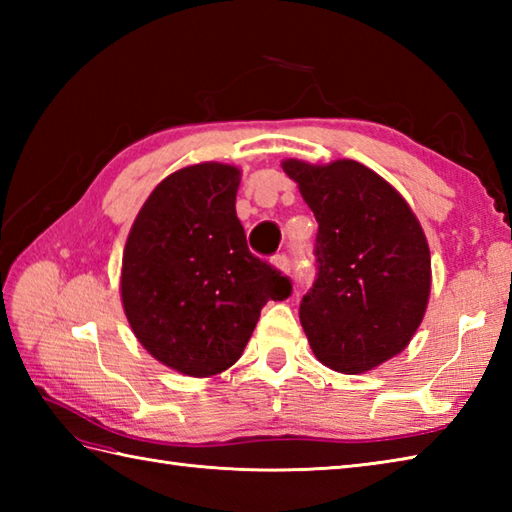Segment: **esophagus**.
Wrapping results in <instances>:
<instances>
[{
	"label": "esophagus",
	"instance_id": "obj_1",
	"mask_svg": "<svg viewBox=\"0 0 512 512\" xmlns=\"http://www.w3.org/2000/svg\"><path fill=\"white\" fill-rule=\"evenodd\" d=\"M273 264L281 270V273H286V275H290L292 273V262H290V257L288 255H277L275 259H273Z\"/></svg>",
	"mask_w": 512,
	"mask_h": 512
}]
</instances>
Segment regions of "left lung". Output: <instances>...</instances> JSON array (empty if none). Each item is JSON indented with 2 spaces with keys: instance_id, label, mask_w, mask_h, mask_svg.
<instances>
[{
  "instance_id": "8db88e82",
  "label": "left lung",
  "mask_w": 512,
  "mask_h": 512,
  "mask_svg": "<svg viewBox=\"0 0 512 512\" xmlns=\"http://www.w3.org/2000/svg\"><path fill=\"white\" fill-rule=\"evenodd\" d=\"M319 222L317 279L299 319L314 356L363 374L400 354L416 334L431 290L427 237L389 182L356 160H284Z\"/></svg>"
}]
</instances>
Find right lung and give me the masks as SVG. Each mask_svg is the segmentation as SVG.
I'll use <instances>...</instances> for the list:
<instances>
[{"label":"right lung","instance_id":"right-lung-1","mask_svg":"<svg viewBox=\"0 0 512 512\" xmlns=\"http://www.w3.org/2000/svg\"><path fill=\"white\" fill-rule=\"evenodd\" d=\"M239 169L202 162L151 191L129 231L121 297L145 350L180 374L231 367L268 299H288L290 279L246 246L237 220Z\"/></svg>","mask_w":512,"mask_h":512}]
</instances>
